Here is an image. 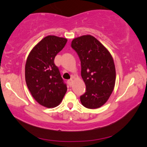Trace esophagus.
<instances>
[{
	"label": "esophagus",
	"instance_id": "1",
	"mask_svg": "<svg viewBox=\"0 0 147 147\" xmlns=\"http://www.w3.org/2000/svg\"><path fill=\"white\" fill-rule=\"evenodd\" d=\"M72 82H73V79H70L68 81V85H69V86H71L72 85Z\"/></svg>",
	"mask_w": 147,
	"mask_h": 147
}]
</instances>
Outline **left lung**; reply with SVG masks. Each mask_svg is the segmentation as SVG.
I'll list each match as a JSON object with an SVG mask.
<instances>
[{
	"label": "left lung",
	"instance_id": "obj_1",
	"mask_svg": "<svg viewBox=\"0 0 147 147\" xmlns=\"http://www.w3.org/2000/svg\"><path fill=\"white\" fill-rule=\"evenodd\" d=\"M71 46L81 60V77L87 88L81 102L88 109L99 108L107 102L115 87L116 73L112 56L91 35L73 39Z\"/></svg>",
	"mask_w": 147,
	"mask_h": 147
}]
</instances>
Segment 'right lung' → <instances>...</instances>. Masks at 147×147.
Listing matches in <instances>:
<instances>
[{"instance_id":"right-lung-1","label":"right lung","mask_w":147,"mask_h":147,"mask_svg":"<svg viewBox=\"0 0 147 147\" xmlns=\"http://www.w3.org/2000/svg\"><path fill=\"white\" fill-rule=\"evenodd\" d=\"M66 42L64 38L45 37L33 48L26 60L25 77L29 91L39 104L48 108L58 106L67 91L54 62Z\"/></svg>"}]
</instances>
